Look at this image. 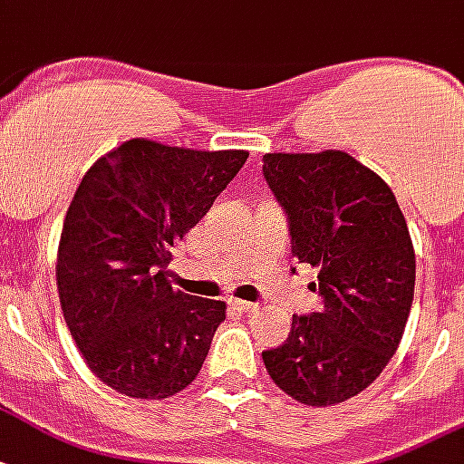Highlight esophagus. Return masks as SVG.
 <instances>
[{"label":"esophagus","instance_id":"obj_1","mask_svg":"<svg viewBox=\"0 0 464 464\" xmlns=\"http://www.w3.org/2000/svg\"><path fill=\"white\" fill-rule=\"evenodd\" d=\"M231 304L236 307V310H241V312H256L258 310V304L256 302H246V300H231Z\"/></svg>","mask_w":464,"mask_h":464}]
</instances>
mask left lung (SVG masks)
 <instances>
[{
	"mask_svg": "<svg viewBox=\"0 0 464 464\" xmlns=\"http://www.w3.org/2000/svg\"><path fill=\"white\" fill-rule=\"evenodd\" d=\"M263 177L283 206L293 256L317 270L324 307L293 317L263 352L270 379L304 406H332L372 386L403 337L415 253L389 184L342 150L266 154Z\"/></svg>",
	"mask_w": 464,
	"mask_h": 464,
	"instance_id": "obj_1",
	"label": "left lung"
}]
</instances>
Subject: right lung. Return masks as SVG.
Here are the masks:
<instances>
[{"label": "right lung", "mask_w": 464, "mask_h": 464, "mask_svg": "<svg viewBox=\"0 0 464 464\" xmlns=\"http://www.w3.org/2000/svg\"><path fill=\"white\" fill-rule=\"evenodd\" d=\"M248 160L130 140L85 171L66 211L56 283L91 372L130 398L162 401L201 372L226 302L171 287L169 248Z\"/></svg>", "instance_id": "obj_1"}]
</instances>
